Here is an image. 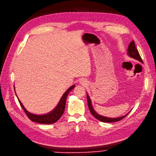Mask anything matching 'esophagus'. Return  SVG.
Masks as SVG:
<instances>
[{
	"label": "esophagus",
	"mask_w": 156,
	"mask_h": 156,
	"mask_svg": "<svg viewBox=\"0 0 156 156\" xmlns=\"http://www.w3.org/2000/svg\"><path fill=\"white\" fill-rule=\"evenodd\" d=\"M87 82L85 79H82V80H81L80 81V84H82V85H86V84L87 83Z\"/></svg>",
	"instance_id": "1"
}]
</instances>
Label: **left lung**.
<instances>
[{
  "mask_svg": "<svg viewBox=\"0 0 156 156\" xmlns=\"http://www.w3.org/2000/svg\"><path fill=\"white\" fill-rule=\"evenodd\" d=\"M127 55L130 57H132L134 59L138 60V61H140V62H143V60H142V59L140 55V54H139V52L136 48V46H135V43H134V41H132L130 43V44H129L128 49H127ZM87 98L88 106H89L90 113H92V115L95 118L101 122H118L122 119H123L124 118H125L129 113H128L126 115H125L119 117V118H109V117H103L102 115H100L98 114L96 112L94 111V110L93 109L92 103H91L90 99L89 96V95H88L87 94Z\"/></svg>",
  "mask_w": 156,
  "mask_h": 156,
  "instance_id": "1",
  "label": "left lung"
}]
</instances>
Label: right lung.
Here are the masks:
<instances>
[{
  "instance_id": "1",
  "label": "right lung",
  "mask_w": 156,
  "mask_h": 156,
  "mask_svg": "<svg viewBox=\"0 0 156 156\" xmlns=\"http://www.w3.org/2000/svg\"><path fill=\"white\" fill-rule=\"evenodd\" d=\"M75 85H72L70 88L67 89L66 92L63 94L61 99H60V101L58 102L57 106L54 108V109L49 112L48 113H46L44 115H36L33 114L30 112H29L24 108L23 105L21 103V101L18 99L19 103L21 105L22 109L25 112L26 115L27 117L30 119L32 121L35 122L43 124H51L56 122L62 117L63 115L64 110H65V106H66V99L67 96H68V94L71 90H72ZM15 89V88H14ZM18 98V97H17Z\"/></svg>"
}]
</instances>
